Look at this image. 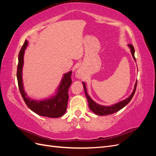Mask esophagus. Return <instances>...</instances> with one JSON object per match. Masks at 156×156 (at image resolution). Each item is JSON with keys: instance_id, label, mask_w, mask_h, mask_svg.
I'll return each instance as SVG.
<instances>
[{"instance_id": "34e87169", "label": "esophagus", "mask_w": 156, "mask_h": 156, "mask_svg": "<svg viewBox=\"0 0 156 156\" xmlns=\"http://www.w3.org/2000/svg\"><path fill=\"white\" fill-rule=\"evenodd\" d=\"M76 75H77V76L78 77H79V78H81V77L83 76V73L81 72V70H80V69H78V70L77 71Z\"/></svg>"}]
</instances>
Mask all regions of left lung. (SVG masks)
I'll return each mask as SVG.
<instances>
[{
	"mask_svg": "<svg viewBox=\"0 0 156 156\" xmlns=\"http://www.w3.org/2000/svg\"><path fill=\"white\" fill-rule=\"evenodd\" d=\"M128 46L129 47V48H130L132 56H133V58L136 61V59H135V55H134L135 54V49H134L133 45L129 44ZM83 84L84 92H85V95H86V97H87V100H88V106L90 107V109L92 112H94V113H95V114H96L98 115L103 116V115H108L113 114V113H115L117 111H120V109H122V108L124 107L127 104H128L129 102L131 101V100L132 99V98H133V96H134L135 90H136V84H137V81L136 82V83L135 84V88H134L133 92H132V94H131L129 98H127V99H126V100H124L123 101L116 103V104H115V105L108 106V107L98 105V103H96V102H94L90 98V97L88 96V94H87L85 83H83Z\"/></svg>",
	"mask_w": 156,
	"mask_h": 156,
	"instance_id": "obj_1",
	"label": "left lung"
}]
</instances>
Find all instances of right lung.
<instances>
[{
  "mask_svg": "<svg viewBox=\"0 0 156 156\" xmlns=\"http://www.w3.org/2000/svg\"><path fill=\"white\" fill-rule=\"evenodd\" d=\"M28 44V41L25 40L24 44L19 53L18 65L17 69V78L18 87L23 100L30 110L36 114L42 116L49 118H58L64 115L66 111L68 101V89L72 83V72L64 75L60 84L58 88L56 95L45 100L36 101L32 100L27 96L23 89L22 79V68L23 66V56L25 49Z\"/></svg>",
  "mask_w": 156,
  "mask_h": 156,
  "instance_id": "obj_1",
  "label": "right lung"
}]
</instances>
